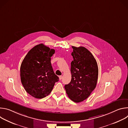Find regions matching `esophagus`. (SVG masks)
Returning <instances> with one entry per match:
<instances>
[{
  "instance_id": "1",
  "label": "esophagus",
  "mask_w": 128,
  "mask_h": 128,
  "mask_svg": "<svg viewBox=\"0 0 128 128\" xmlns=\"http://www.w3.org/2000/svg\"><path fill=\"white\" fill-rule=\"evenodd\" d=\"M59 80H61L62 79V78H63V76H59Z\"/></svg>"
}]
</instances>
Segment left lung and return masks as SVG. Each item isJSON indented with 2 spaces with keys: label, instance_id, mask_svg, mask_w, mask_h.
<instances>
[{
  "label": "left lung",
  "instance_id": "1",
  "mask_svg": "<svg viewBox=\"0 0 128 128\" xmlns=\"http://www.w3.org/2000/svg\"><path fill=\"white\" fill-rule=\"evenodd\" d=\"M71 80L65 85L69 98L76 103L87 99L95 88L98 80V67L94 57L83 46H72Z\"/></svg>",
  "mask_w": 128,
  "mask_h": 128
}]
</instances>
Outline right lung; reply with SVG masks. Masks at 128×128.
Segmentation results:
<instances>
[{
  "label": "right lung",
  "instance_id": "add662e5",
  "mask_svg": "<svg viewBox=\"0 0 128 128\" xmlns=\"http://www.w3.org/2000/svg\"><path fill=\"white\" fill-rule=\"evenodd\" d=\"M54 52L42 44L36 45L29 51L22 62L21 82L26 92L35 98L48 95L59 80L50 62Z\"/></svg>",
  "mask_w": 128,
  "mask_h": 128
}]
</instances>
